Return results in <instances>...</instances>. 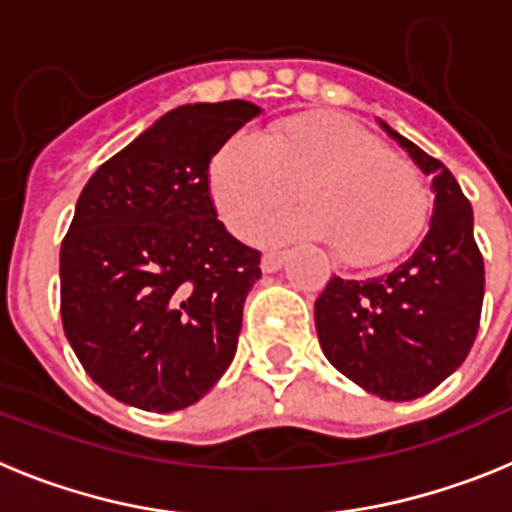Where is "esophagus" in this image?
<instances>
[{
	"instance_id": "1",
	"label": "esophagus",
	"mask_w": 512,
	"mask_h": 512,
	"mask_svg": "<svg viewBox=\"0 0 512 512\" xmlns=\"http://www.w3.org/2000/svg\"><path fill=\"white\" fill-rule=\"evenodd\" d=\"M284 259H287V253L284 251H266L264 256H261V269H264L266 274H271V271H277L279 266L284 264Z\"/></svg>"
}]
</instances>
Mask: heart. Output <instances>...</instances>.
Returning <instances> with one entry per match:
<instances>
[{
	"label": "heart",
	"instance_id": "obj_1",
	"mask_svg": "<svg viewBox=\"0 0 512 512\" xmlns=\"http://www.w3.org/2000/svg\"><path fill=\"white\" fill-rule=\"evenodd\" d=\"M307 205L271 220L261 238H318L348 266H379L423 233L431 197L410 161L387 151L359 122L328 112L279 120L269 133H235L207 169L212 205L233 233L246 235L269 212Z\"/></svg>",
	"mask_w": 512,
	"mask_h": 512
}]
</instances>
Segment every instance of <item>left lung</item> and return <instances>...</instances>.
<instances>
[{"instance_id": "1", "label": "left lung", "mask_w": 512, "mask_h": 512, "mask_svg": "<svg viewBox=\"0 0 512 512\" xmlns=\"http://www.w3.org/2000/svg\"><path fill=\"white\" fill-rule=\"evenodd\" d=\"M382 128L433 174L431 228L390 274L330 279L315 300V328L338 372L382 400L405 402L436 390L467 359L485 300V259L454 174L390 125Z\"/></svg>"}]
</instances>
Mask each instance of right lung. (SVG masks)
<instances>
[{"mask_svg": "<svg viewBox=\"0 0 512 512\" xmlns=\"http://www.w3.org/2000/svg\"><path fill=\"white\" fill-rule=\"evenodd\" d=\"M259 107L184 104L104 161L61 243V320L115 400L171 413L215 387L238 348L261 253L217 220L210 158Z\"/></svg>", "mask_w": 512, "mask_h": 512, "instance_id": "obj_1", "label": "right lung"}]
</instances>
